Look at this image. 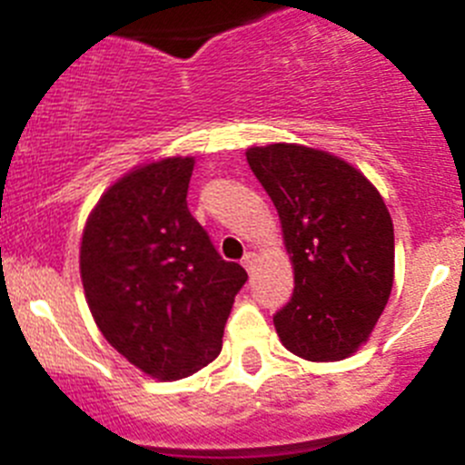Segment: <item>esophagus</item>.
<instances>
[{"label":"esophagus","mask_w":465,"mask_h":465,"mask_svg":"<svg viewBox=\"0 0 465 465\" xmlns=\"http://www.w3.org/2000/svg\"><path fill=\"white\" fill-rule=\"evenodd\" d=\"M254 265H256V254L254 252H247V254L242 256V267L252 274V272H254Z\"/></svg>","instance_id":"34e87169"}]
</instances>
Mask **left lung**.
<instances>
[{
	"mask_svg": "<svg viewBox=\"0 0 465 465\" xmlns=\"http://www.w3.org/2000/svg\"><path fill=\"white\" fill-rule=\"evenodd\" d=\"M279 211L294 292L274 315L281 341L311 362L344 360L367 341L393 285V224L376 186L323 150H247Z\"/></svg>",
	"mask_w": 465,
	"mask_h": 465,
	"instance_id": "left-lung-1",
	"label": "left lung"
}]
</instances>
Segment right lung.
Masks as SVG:
<instances>
[{"label":"right lung","instance_id":"add662e5","mask_svg":"<svg viewBox=\"0 0 465 465\" xmlns=\"http://www.w3.org/2000/svg\"><path fill=\"white\" fill-rule=\"evenodd\" d=\"M193 159L121 177L87 220L81 279L94 322L128 362L180 380L218 358L247 272L224 261L186 206Z\"/></svg>","mask_w":465,"mask_h":465}]
</instances>
